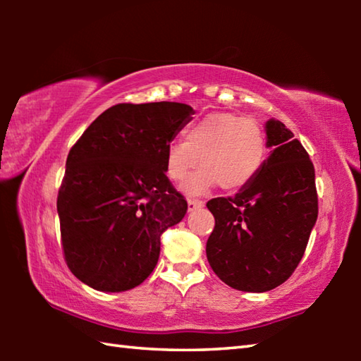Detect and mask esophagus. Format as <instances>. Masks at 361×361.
<instances>
[{"label":"esophagus","mask_w":361,"mask_h":361,"mask_svg":"<svg viewBox=\"0 0 361 361\" xmlns=\"http://www.w3.org/2000/svg\"><path fill=\"white\" fill-rule=\"evenodd\" d=\"M205 204L202 202V200H195V199H189L188 200V212H194L197 209H202Z\"/></svg>","instance_id":"34e87169"}]
</instances>
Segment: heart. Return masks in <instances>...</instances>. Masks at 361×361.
<instances>
[{"label":"heart","instance_id":"heart-1","mask_svg":"<svg viewBox=\"0 0 361 361\" xmlns=\"http://www.w3.org/2000/svg\"><path fill=\"white\" fill-rule=\"evenodd\" d=\"M266 133L255 119L231 113H213L185 132V142L169 145L166 172L180 183L197 167L183 186L186 194H202L219 185L239 191L253 181L266 157Z\"/></svg>","mask_w":361,"mask_h":361}]
</instances>
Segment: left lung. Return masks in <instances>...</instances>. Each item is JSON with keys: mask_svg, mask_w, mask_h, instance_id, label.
Wrapping results in <instances>:
<instances>
[{"mask_svg": "<svg viewBox=\"0 0 361 361\" xmlns=\"http://www.w3.org/2000/svg\"><path fill=\"white\" fill-rule=\"evenodd\" d=\"M264 130L272 151L253 181L234 197L207 202L215 216L207 259L239 291L264 293L282 285L301 261L319 215L309 154L283 122L269 119Z\"/></svg>", "mask_w": 361, "mask_h": 361, "instance_id": "obj_1", "label": "left lung"}]
</instances>
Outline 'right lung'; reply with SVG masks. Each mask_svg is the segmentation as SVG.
Listing matches in <instances>:
<instances>
[{"mask_svg":"<svg viewBox=\"0 0 361 361\" xmlns=\"http://www.w3.org/2000/svg\"><path fill=\"white\" fill-rule=\"evenodd\" d=\"M192 114L176 102L119 103L70 149L60 234L70 271L90 288L132 290L156 267L161 234L188 210L166 175V151Z\"/></svg>","mask_w":361,"mask_h":361,"instance_id":"1","label":"right lung"}]
</instances>
